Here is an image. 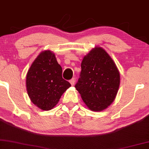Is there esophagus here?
<instances>
[{
  "label": "esophagus",
  "instance_id": "1",
  "mask_svg": "<svg viewBox=\"0 0 149 149\" xmlns=\"http://www.w3.org/2000/svg\"><path fill=\"white\" fill-rule=\"evenodd\" d=\"M74 82H75V79H74V78H72V79L70 80V83L71 84V85H72V86H73V85L74 84Z\"/></svg>",
  "mask_w": 149,
  "mask_h": 149
}]
</instances>
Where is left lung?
Here are the masks:
<instances>
[{"instance_id": "left-lung-1", "label": "left lung", "mask_w": 149, "mask_h": 149, "mask_svg": "<svg viewBox=\"0 0 149 149\" xmlns=\"http://www.w3.org/2000/svg\"><path fill=\"white\" fill-rule=\"evenodd\" d=\"M80 78L75 88L89 109L102 111L116 98L120 72L109 54L95 47L82 60Z\"/></svg>"}]
</instances>
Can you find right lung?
Returning <instances> with one entry per match:
<instances>
[{
	"label": "right lung",
	"instance_id": "right-lung-1",
	"mask_svg": "<svg viewBox=\"0 0 149 149\" xmlns=\"http://www.w3.org/2000/svg\"><path fill=\"white\" fill-rule=\"evenodd\" d=\"M26 85L31 102L45 111L53 109L71 86L63 79L62 68L50 50L42 52L33 61L26 74Z\"/></svg>",
	"mask_w": 149,
	"mask_h": 149
}]
</instances>
